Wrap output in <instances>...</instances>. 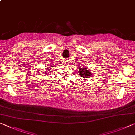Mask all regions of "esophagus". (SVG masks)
<instances>
[{
  "label": "esophagus",
  "instance_id": "1",
  "mask_svg": "<svg viewBox=\"0 0 135 135\" xmlns=\"http://www.w3.org/2000/svg\"><path fill=\"white\" fill-rule=\"evenodd\" d=\"M64 62H65V64H68V62H69V61H68V60H66V61H64Z\"/></svg>",
  "mask_w": 135,
  "mask_h": 135
}]
</instances>
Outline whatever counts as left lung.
Here are the masks:
<instances>
[{
  "label": "left lung",
  "instance_id": "1",
  "mask_svg": "<svg viewBox=\"0 0 135 135\" xmlns=\"http://www.w3.org/2000/svg\"><path fill=\"white\" fill-rule=\"evenodd\" d=\"M78 73H79V75L81 77L84 78H89L91 77V75H93V73H91V71L87 67L84 68L80 67V69L78 70Z\"/></svg>",
  "mask_w": 135,
  "mask_h": 135
}]
</instances>
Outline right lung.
Masks as SVG:
<instances>
[{
  "label": "right lung",
  "instance_id": "right-lung-1",
  "mask_svg": "<svg viewBox=\"0 0 135 135\" xmlns=\"http://www.w3.org/2000/svg\"><path fill=\"white\" fill-rule=\"evenodd\" d=\"M51 66H48V67L46 68V71H49V72H48V71H45V72H46V73H45V74L46 75V74H49V73L51 72V71H50V70H51L50 68H51Z\"/></svg>",
  "mask_w": 135,
  "mask_h": 135
}]
</instances>
